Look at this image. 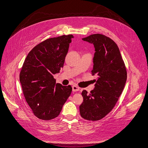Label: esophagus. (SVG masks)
I'll list each match as a JSON object with an SVG mask.
<instances>
[{
    "label": "esophagus",
    "mask_w": 148,
    "mask_h": 148,
    "mask_svg": "<svg viewBox=\"0 0 148 148\" xmlns=\"http://www.w3.org/2000/svg\"><path fill=\"white\" fill-rule=\"evenodd\" d=\"M79 90H80V88H79V86H76V85H73V91H79Z\"/></svg>",
    "instance_id": "1"
}]
</instances>
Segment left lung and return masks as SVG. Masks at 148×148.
<instances>
[{
	"instance_id": "obj_1",
	"label": "left lung",
	"mask_w": 148,
	"mask_h": 148,
	"mask_svg": "<svg viewBox=\"0 0 148 148\" xmlns=\"http://www.w3.org/2000/svg\"><path fill=\"white\" fill-rule=\"evenodd\" d=\"M93 44L95 53L92 75L97 76L95 88L88 93L82 92L84 101L79 107L83 118L98 121L115 106L127 80V70L119 49L113 40L102 34H92L82 38Z\"/></svg>"
}]
</instances>
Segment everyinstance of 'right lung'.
Instances as JSON below:
<instances>
[{
    "instance_id": "1",
    "label": "right lung",
    "mask_w": 148,
    "mask_h": 148,
    "mask_svg": "<svg viewBox=\"0 0 148 148\" xmlns=\"http://www.w3.org/2000/svg\"><path fill=\"white\" fill-rule=\"evenodd\" d=\"M73 35L51 38L29 52L22 67L19 80L26 102L38 118L57 117L69 97L72 87L56 84L53 74L63 67Z\"/></svg>"
}]
</instances>
